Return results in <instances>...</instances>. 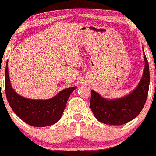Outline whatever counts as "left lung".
I'll use <instances>...</instances> for the list:
<instances>
[{
	"label": "left lung",
	"instance_id": "8db88e82",
	"mask_svg": "<svg viewBox=\"0 0 156 156\" xmlns=\"http://www.w3.org/2000/svg\"><path fill=\"white\" fill-rule=\"evenodd\" d=\"M145 68L140 82L132 92L126 97L107 100L91 91L90 107L95 118L101 122L120 126L134 119L140 113L147 101L150 87V68L145 54Z\"/></svg>",
	"mask_w": 156,
	"mask_h": 156
}]
</instances>
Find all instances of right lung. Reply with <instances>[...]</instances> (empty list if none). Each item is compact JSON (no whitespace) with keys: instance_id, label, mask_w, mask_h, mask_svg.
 <instances>
[{"instance_id":"1","label":"right lung","mask_w":156,"mask_h":156,"mask_svg":"<svg viewBox=\"0 0 156 156\" xmlns=\"http://www.w3.org/2000/svg\"><path fill=\"white\" fill-rule=\"evenodd\" d=\"M76 87L62 90L49 100H31L17 94L9 83L7 65L5 69V91L13 112L29 126L46 127L57 122L62 117L67 99Z\"/></svg>"}]
</instances>
